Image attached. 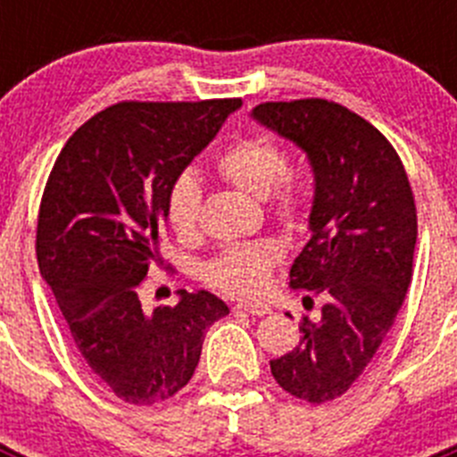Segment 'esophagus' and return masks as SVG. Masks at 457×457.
I'll list each match as a JSON object with an SVG mask.
<instances>
[{"instance_id": "esophagus-1", "label": "esophagus", "mask_w": 457, "mask_h": 457, "mask_svg": "<svg viewBox=\"0 0 457 457\" xmlns=\"http://www.w3.org/2000/svg\"><path fill=\"white\" fill-rule=\"evenodd\" d=\"M236 309H240V311H245V313H249V316H258V318L270 316V313H272V309H270L268 304H263V302H237Z\"/></svg>"}]
</instances>
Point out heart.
Instances as JSON below:
<instances>
[{
    "label": "heart",
    "instance_id": "1",
    "mask_svg": "<svg viewBox=\"0 0 457 457\" xmlns=\"http://www.w3.org/2000/svg\"><path fill=\"white\" fill-rule=\"evenodd\" d=\"M217 171L228 183L265 199L270 212L286 228L304 224L313 199V179L304 164H288L284 148L270 137H242L220 153ZM204 189L196 173L183 171L171 180L164 212L171 231L183 240L199 233ZM281 261L274 242H237L221 249L204 268L210 286L231 295H258L270 284L272 270Z\"/></svg>",
    "mask_w": 457,
    "mask_h": 457
}]
</instances>
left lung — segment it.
I'll list each match as a JSON object with an SVG mask.
<instances>
[{
	"mask_svg": "<svg viewBox=\"0 0 457 457\" xmlns=\"http://www.w3.org/2000/svg\"><path fill=\"white\" fill-rule=\"evenodd\" d=\"M253 119L309 155L316 194L311 240L290 268V286L325 295L320 322L304 318L300 343L272 359L274 379L320 405L369 369L411 281L417 205L405 167L382 132L322 98L263 103Z\"/></svg>",
	"mask_w": 457,
	"mask_h": 457,
	"instance_id": "obj_1",
	"label": "left lung"
}]
</instances>
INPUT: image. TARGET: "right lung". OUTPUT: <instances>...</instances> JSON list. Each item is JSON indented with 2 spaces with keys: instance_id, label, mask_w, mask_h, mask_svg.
Masks as SVG:
<instances>
[{
  "instance_id": "obj_1",
  "label": "right lung",
  "mask_w": 457,
  "mask_h": 457,
  "mask_svg": "<svg viewBox=\"0 0 457 457\" xmlns=\"http://www.w3.org/2000/svg\"><path fill=\"white\" fill-rule=\"evenodd\" d=\"M240 98L123 100L66 141L40 199L38 270L84 364L116 398L157 405L199 364L205 329L228 313L208 290H179L173 306L144 311L139 288L162 265L171 180L215 139Z\"/></svg>"
}]
</instances>
